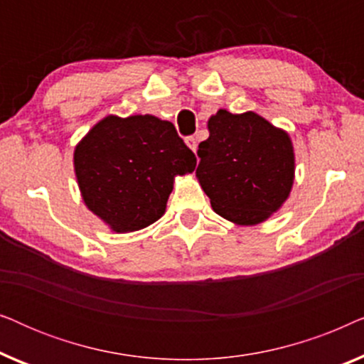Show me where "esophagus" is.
Segmentation results:
<instances>
[{
  "instance_id": "obj_1",
  "label": "esophagus",
  "mask_w": 364,
  "mask_h": 364,
  "mask_svg": "<svg viewBox=\"0 0 364 364\" xmlns=\"http://www.w3.org/2000/svg\"><path fill=\"white\" fill-rule=\"evenodd\" d=\"M186 144H187V146H188V147H191V149H192V151H193V152H196V151H197V137H196V136H188V137L186 139Z\"/></svg>"
}]
</instances>
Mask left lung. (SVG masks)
I'll list each match as a JSON object with an SVG mask.
<instances>
[{"label":"left lung","instance_id":"1","mask_svg":"<svg viewBox=\"0 0 364 364\" xmlns=\"http://www.w3.org/2000/svg\"><path fill=\"white\" fill-rule=\"evenodd\" d=\"M207 141L198 144V182L212 208L227 220L255 225L290 196L295 156L287 132L255 112L220 109L208 119Z\"/></svg>","mask_w":364,"mask_h":364}]
</instances>
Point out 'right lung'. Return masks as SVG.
Masks as SVG:
<instances>
[{
    "mask_svg": "<svg viewBox=\"0 0 364 364\" xmlns=\"http://www.w3.org/2000/svg\"><path fill=\"white\" fill-rule=\"evenodd\" d=\"M197 159L172 122L154 116H107L74 151V168L87 208L114 232L151 225L166 212L173 177Z\"/></svg>",
    "mask_w": 364,
    "mask_h": 364,
    "instance_id": "add662e5",
    "label": "right lung"
}]
</instances>
